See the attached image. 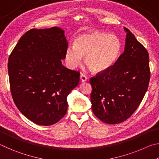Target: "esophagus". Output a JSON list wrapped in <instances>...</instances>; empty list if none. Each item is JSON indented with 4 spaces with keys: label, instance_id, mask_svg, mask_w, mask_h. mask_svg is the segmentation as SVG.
<instances>
[{
    "label": "esophagus",
    "instance_id": "esophagus-1",
    "mask_svg": "<svg viewBox=\"0 0 159 159\" xmlns=\"http://www.w3.org/2000/svg\"><path fill=\"white\" fill-rule=\"evenodd\" d=\"M87 79H88V78L86 77V76H85L84 74H80V81L85 82V81H86V80H87Z\"/></svg>",
    "mask_w": 159,
    "mask_h": 159
}]
</instances>
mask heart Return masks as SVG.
Instances as JSON below:
<instances>
[{
	"label": "heart",
	"instance_id": "obj_1",
	"mask_svg": "<svg viewBox=\"0 0 159 159\" xmlns=\"http://www.w3.org/2000/svg\"><path fill=\"white\" fill-rule=\"evenodd\" d=\"M121 50L120 40L115 35L91 31L79 35L74 46L65 51V61L71 69L80 65L82 56L91 71L99 73L109 69L117 60Z\"/></svg>",
	"mask_w": 159,
	"mask_h": 159
}]
</instances>
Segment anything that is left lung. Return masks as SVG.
I'll return each mask as SVG.
<instances>
[{"label":"left lung","instance_id":"left-lung-1","mask_svg":"<svg viewBox=\"0 0 159 159\" xmlns=\"http://www.w3.org/2000/svg\"><path fill=\"white\" fill-rule=\"evenodd\" d=\"M124 52L106 71L90 78L92 110L99 120L116 124L138 108L150 80L149 53L129 29Z\"/></svg>","mask_w":159,"mask_h":159}]
</instances>
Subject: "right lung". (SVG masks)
Returning a JSON list of instances; mask_svg holds the SVG:
<instances>
[{"instance_id": "right-lung-1", "label": "right lung", "mask_w": 159, "mask_h": 159, "mask_svg": "<svg viewBox=\"0 0 159 159\" xmlns=\"http://www.w3.org/2000/svg\"><path fill=\"white\" fill-rule=\"evenodd\" d=\"M64 33L58 27L32 29L20 38L8 59L13 101L38 125L58 122L66 113L67 96L79 83V71L61 64L68 48Z\"/></svg>"}]
</instances>
